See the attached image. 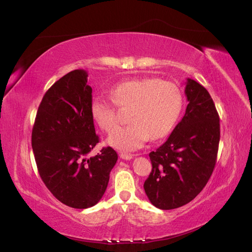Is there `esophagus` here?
Masks as SVG:
<instances>
[{
  "label": "esophagus",
  "instance_id": "1",
  "mask_svg": "<svg viewBox=\"0 0 252 252\" xmlns=\"http://www.w3.org/2000/svg\"><path fill=\"white\" fill-rule=\"evenodd\" d=\"M119 157L121 158V159H124V160H131L132 158H133V155H130V154H125V153H121V154L119 155Z\"/></svg>",
  "mask_w": 252,
  "mask_h": 252
}]
</instances>
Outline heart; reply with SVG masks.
<instances>
[{
  "label": "heart",
  "mask_w": 252,
  "mask_h": 252,
  "mask_svg": "<svg viewBox=\"0 0 252 252\" xmlns=\"http://www.w3.org/2000/svg\"><path fill=\"white\" fill-rule=\"evenodd\" d=\"M112 95L114 101L101 95L93 97L90 113L98 127L109 133L119 123L116 105L130 109L131 125L117 129L107 139L110 146L124 151L143 147L149 137L160 139L166 136L178 120L184 105L180 88L159 78L124 81L114 88Z\"/></svg>",
  "instance_id": "b5f03b06"
}]
</instances>
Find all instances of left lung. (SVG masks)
<instances>
[{"label":"left lung","mask_w":252,"mask_h":252,"mask_svg":"<svg viewBox=\"0 0 252 252\" xmlns=\"http://www.w3.org/2000/svg\"><path fill=\"white\" fill-rule=\"evenodd\" d=\"M186 114L166 142L149 154L153 169L144 189L160 209L191 202L212 176L220 140L219 115L208 91L188 78Z\"/></svg>","instance_id":"1"}]
</instances>
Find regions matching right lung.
Returning <instances> with one entry per match:
<instances>
[{
    "label": "right lung",
    "mask_w": 252,
    "mask_h": 252,
    "mask_svg": "<svg viewBox=\"0 0 252 252\" xmlns=\"http://www.w3.org/2000/svg\"><path fill=\"white\" fill-rule=\"evenodd\" d=\"M88 73L75 69L52 85L40 102L32 130V148L39 176L65 205L85 209L101 200L118 155L99 142L90 113L92 88Z\"/></svg>",
    "instance_id": "right-lung-1"
}]
</instances>
